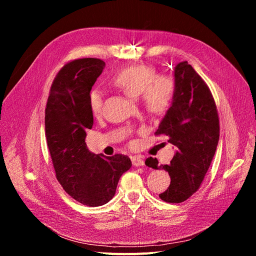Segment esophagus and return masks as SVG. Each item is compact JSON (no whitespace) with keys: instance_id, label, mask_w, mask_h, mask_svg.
<instances>
[{"instance_id":"1","label":"esophagus","mask_w":256,"mask_h":256,"mask_svg":"<svg viewBox=\"0 0 256 256\" xmlns=\"http://www.w3.org/2000/svg\"><path fill=\"white\" fill-rule=\"evenodd\" d=\"M131 161H132V164L134 166H143L145 164L144 159L141 158L140 156H134L132 158H131Z\"/></svg>"}]
</instances>
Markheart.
I'll return each instance as SVG.
<instances>
[{
  "label": "heart",
  "mask_w": 256,
  "mask_h": 256,
  "mask_svg": "<svg viewBox=\"0 0 256 256\" xmlns=\"http://www.w3.org/2000/svg\"><path fill=\"white\" fill-rule=\"evenodd\" d=\"M110 83L130 98H141L144 109L152 115L164 113L171 104L175 82L166 74H157L156 68L148 64H136L116 72ZM102 94L98 90H92L88 97V108L94 116L102 110Z\"/></svg>",
  "instance_id": "1"
}]
</instances>
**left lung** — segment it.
Wrapping results in <instances>:
<instances>
[{
	"instance_id": "obj_1",
	"label": "left lung",
	"mask_w": 256,
	"mask_h": 256,
	"mask_svg": "<svg viewBox=\"0 0 256 256\" xmlns=\"http://www.w3.org/2000/svg\"><path fill=\"white\" fill-rule=\"evenodd\" d=\"M174 76L172 106L154 134L166 136L176 152L168 164L159 166L152 157L145 164L166 170L171 177L168 188L159 198L168 203H182L204 180L219 142L220 125L210 90L188 62L176 65Z\"/></svg>"
}]
</instances>
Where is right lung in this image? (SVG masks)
Masks as SVG:
<instances>
[{
	"instance_id": "right-lung-1",
	"label": "right lung",
	"mask_w": 256,
	"mask_h": 256,
	"mask_svg": "<svg viewBox=\"0 0 256 256\" xmlns=\"http://www.w3.org/2000/svg\"><path fill=\"white\" fill-rule=\"evenodd\" d=\"M104 66V60L88 58L62 67L52 82L44 116L56 180L72 198L90 207L109 202L120 176L131 168L128 156L95 154L85 143L94 122L88 97Z\"/></svg>"
}]
</instances>
